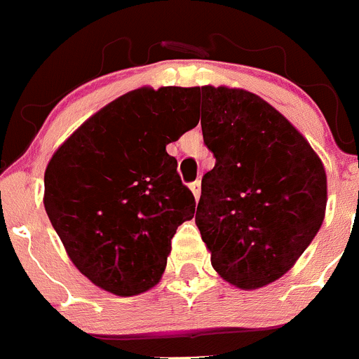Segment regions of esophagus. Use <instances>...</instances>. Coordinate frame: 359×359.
Returning a JSON list of instances; mask_svg holds the SVG:
<instances>
[{"label":"esophagus","mask_w":359,"mask_h":359,"mask_svg":"<svg viewBox=\"0 0 359 359\" xmlns=\"http://www.w3.org/2000/svg\"><path fill=\"white\" fill-rule=\"evenodd\" d=\"M189 187H191V191H193V194H194V198H200V193H201V182L200 180H194V182H191L189 184Z\"/></svg>","instance_id":"1"}]
</instances>
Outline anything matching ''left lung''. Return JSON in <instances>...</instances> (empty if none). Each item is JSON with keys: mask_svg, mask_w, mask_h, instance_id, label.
<instances>
[{"mask_svg": "<svg viewBox=\"0 0 359 359\" xmlns=\"http://www.w3.org/2000/svg\"><path fill=\"white\" fill-rule=\"evenodd\" d=\"M203 142L215 166L196 208L215 272L240 290L280 279L319 231L326 172L304 135L243 89L198 87Z\"/></svg>", "mask_w": 359, "mask_h": 359, "instance_id": "obj_1", "label": "left lung"}]
</instances>
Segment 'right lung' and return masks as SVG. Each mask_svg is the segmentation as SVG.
Listing matches in <instances>:
<instances>
[{"instance_id":"add662e5","label":"right lung","mask_w":359,"mask_h":359,"mask_svg":"<svg viewBox=\"0 0 359 359\" xmlns=\"http://www.w3.org/2000/svg\"><path fill=\"white\" fill-rule=\"evenodd\" d=\"M196 87H140L89 117L45 170L43 205L95 286L135 297L161 280L194 196L166 152L198 124Z\"/></svg>"}]
</instances>
